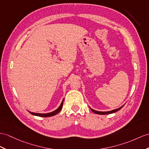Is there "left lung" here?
<instances>
[{
    "label": "left lung",
    "mask_w": 149,
    "mask_h": 149,
    "mask_svg": "<svg viewBox=\"0 0 149 149\" xmlns=\"http://www.w3.org/2000/svg\"><path fill=\"white\" fill-rule=\"evenodd\" d=\"M124 106H125V104L123 105V106H122L121 107H119L118 109H114V110L110 111H95V110L93 109H92L91 107H90V109L92 110V111L93 112H94V113H95V114H112V113H114V112L119 111Z\"/></svg>",
    "instance_id": "left-lung-1"
}]
</instances>
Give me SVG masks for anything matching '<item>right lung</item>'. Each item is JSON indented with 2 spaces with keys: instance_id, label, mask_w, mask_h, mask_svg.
I'll use <instances>...</instances> for the list:
<instances>
[{
  "instance_id": "add662e5",
  "label": "right lung",
  "mask_w": 149,
  "mask_h": 149,
  "mask_svg": "<svg viewBox=\"0 0 149 149\" xmlns=\"http://www.w3.org/2000/svg\"><path fill=\"white\" fill-rule=\"evenodd\" d=\"M63 102H64V99L63 100L62 102H61L59 107H58L57 109H56L55 111H54L51 112H49V113H37V112H30V111H28V112L33 115L37 116H40V117H44L45 118V117L53 116H55L56 114L59 113V112L61 111V110L62 109L63 106Z\"/></svg>"
}]
</instances>
